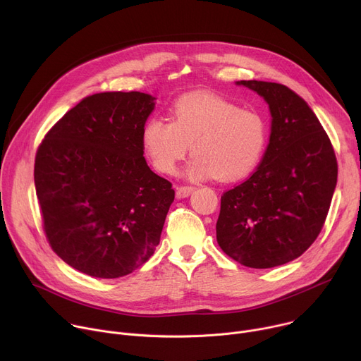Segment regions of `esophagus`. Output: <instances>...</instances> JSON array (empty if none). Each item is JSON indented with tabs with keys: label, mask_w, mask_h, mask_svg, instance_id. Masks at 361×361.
I'll use <instances>...</instances> for the list:
<instances>
[{
	"label": "esophagus",
	"mask_w": 361,
	"mask_h": 361,
	"mask_svg": "<svg viewBox=\"0 0 361 361\" xmlns=\"http://www.w3.org/2000/svg\"><path fill=\"white\" fill-rule=\"evenodd\" d=\"M195 190L193 185H180L177 187V191H176V196L177 199H184V197H188L191 195V191Z\"/></svg>",
	"instance_id": "1"
}]
</instances>
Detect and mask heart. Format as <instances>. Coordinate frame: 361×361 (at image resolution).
Segmentation results:
<instances>
[{
	"mask_svg": "<svg viewBox=\"0 0 361 361\" xmlns=\"http://www.w3.org/2000/svg\"><path fill=\"white\" fill-rule=\"evenodd\" d=\"M170 114L171 122L149 117L140 133L143 151L162 174H174L191 149L196 155L187 170L191 178L235 181L252 173L266 152L269 122L258 109L218 94L191 92L174 102Z\"/></svg>",
	"mask_w": 361,
	"mask_h": 361,
	"instance_id": "1",
	"label": "heart"
}]
</instances>
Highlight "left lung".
Instances as JSON below:
<instances>
[{"label": "left lung", "mask_w": 361, "mask_h": 361, "mask_svg": "<svg viewBox=\"0 0 361 361\" xmlns=\"http://www.w3.org/2000/svg\"><path fill=\"white\" fill-rule=\"evenodd\" d=\"M270 106V143L257 170L221 197L216 239L251 269L300 257L324 228L337 185L334 147L312 109L286 85L238 81Z\"/></svg>", "instance_id": "obj_1"}]
</instances>
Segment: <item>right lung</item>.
Listing matches in <instances>:
<instances>
[{
  "label": "right lung",
  "mask_w": 361,
  "mask_h": 361,
  "mask_svg": "<svg viewBox=\"0 0 361 361\" xmlns=\"http://www.w3.org/2000/svg\"><path fill=\"white\" fill-rule=\"evenodd\" d=\"M154 100L139 91L90 95L37 148L35 185L46 239L87 276L123 277L159 244L176 193L143 157L140 133Z\"/></svg>",
  "instance_id": "1"
}]
</instances>
